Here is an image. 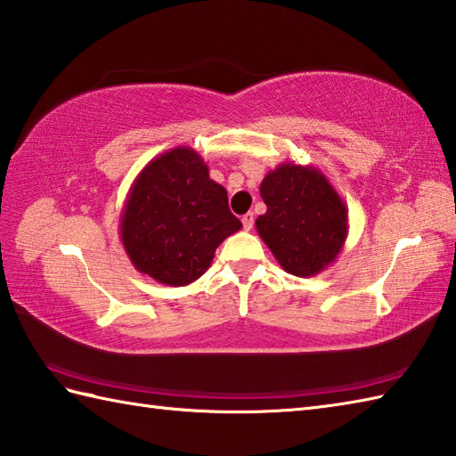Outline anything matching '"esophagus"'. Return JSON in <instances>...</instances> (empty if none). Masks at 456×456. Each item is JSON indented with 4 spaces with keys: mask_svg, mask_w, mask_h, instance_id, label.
Returning a JSON list of instances; mask_svg holds the SVG:
<instances>
[{
    "mask_svg": "<svg viewBox=\"0 0 456 456\" xmlns=\"http://www.w3.org/2000/svg\"><path fill=\"white\" fill-rule=\"evenodd\" d=\"M241 224H244V230L254 228V215H252V212H248V215L241 216Z\"/></svg>",
    "mask_w": 456,
    "mask_h": 456,
    "instance_id": "esophagus-1",
    "label": "esophagus"
}]
</instances>
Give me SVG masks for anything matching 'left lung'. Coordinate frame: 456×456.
<instances>
[{
	"mask_svg": "<svg viewBox=\"0 0 456 456\" xmlns=\"http://www.w3.org/2000/svg\"><path fill=\"white\" fill-rule=\"evenodd\" d=\"M259 194L267 212L257 234L287 273L313 277L338 257L348 236V210L317 167L281 163L269 171Z\"/></svg>",
	"mask_w": 456,
	"mask_h": 456,
	"instance_id": "obj_1",
	"label": "left lung"
}]
</instances>
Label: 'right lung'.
Instances as JSON below:
<instances>
[{"mask_svg":"<svg viewBox=\"0 0 456 456\" xmlns=\"http://www.w3.org/2000/svg\"><path fill=\"white\" fill-rule=\"evenodd\" d=\"M240 228L226 189L210 179L202 157L184 145L143 167L119 218L129 262L139 273L171 287L197 281L216 248Z\"/></svg>","mask_w":456,"mask_h":456,"instance_id":"1","label":"right lung"}]
</instances>
